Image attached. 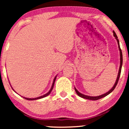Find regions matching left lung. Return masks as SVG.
Here are the masks:
<instances>
[{"mask_svg":"<svg viewBox=\"0 0 129 129\" xmlns=\"http://www.w3.org/2000/svg\"><path fill=\"white\" fill-rule=\"evenodd\" d=\"M113 35L115 37L116 39L117 40V43H118V46H119V49L120 50V68H119V73H118V75H117V79H116V82L115 83H114V86H113V87L109 91H107V93H105V94H102L100 95V96H87V95H84L83 94H82V93H80L79 91L77 90L76 89L75 87V90L76 91V92L78 95L79 96L81 97V98H84V99H89V100H99L100 99H102L104 98V97L107 96V95L110 94L111 92H112V91H113V90L115 89L116 85H117V83H118V81H119V77H120V73H121V67H122V63H123V56H122V52H121V50L120 49V45H119V39H118V38L117 36V35H116V33L114 32L113 31Z\"/></svg>","mask_w":129,"mask_h":129,"instance_id":"left-lung-1","label":"left lung"}]
</instances>
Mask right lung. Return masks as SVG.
Here are the masks:
<instances>
[{
	"label": "right lung",
	"instance_id": "add662e5",
	"mask_svg": "<svg viewBox=\"0 0 129 129\" xmlns=\"http://www.w3.org/2000/svg\"><path fill=\"white\" fill-rule=\"evenodd\" d=\"M56 77H57V76H56L55 77H54V80H53V84L52 85V87H51V89H50V90H49L48 92H47L46 94L43 95V96H40V97H38V98H24V97H23L24 99H25L26 100H37V99H42V98H45V97H46L47 96H48V95L50 94L51 93V91H52L53 88L54 87V82H55V80H56ZM12 87V86H11ZM12 89H13V88H12ZM15 91V90H14Z\"/></svg>",
	"mask_w": 129,
	"mask_h": 129
}]
</instances>
